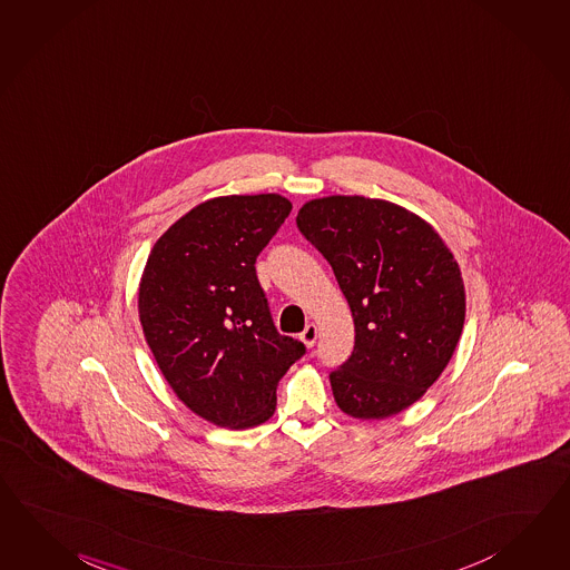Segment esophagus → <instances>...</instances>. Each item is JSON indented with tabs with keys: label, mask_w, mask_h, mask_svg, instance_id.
<instances>
[{
	"label": "esophagus",
	"mask_w": 570,
	"mask_h": 570,
	"mask_svg": "<svg viewBox=\"0 0 570 570\" xmlns=\"http://www.w3.org/2000/svg\"><path fill=\"white\" fill-rule=\"evenodd\" d=\"M299 338L304 341V344L307 346V348H312V346L316 344V338H318V326H316V324H307Z\"/></svg>",
	"instance_id": "1"
}]
</instances>
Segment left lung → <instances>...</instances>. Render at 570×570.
<instances>
[{
    "instance_id": "obj_1",
    "label": "left lung",
    "mask_w": 570,
    "mask_h": 570,
    "mask_svg": "<svg viewBox=\"0 0 570 570\" xmlns=\"http://www.w3.org/2000/svg\"><path fill=\"white\" fill-rule=\"evenodd\" d=\"M297 227L331 263L353 322L351 357L331 373L341 411L385 419L409 409L448 367L462 336V273L419 215L365 197L305 203Z\"/></svg>"
}]
</instances>
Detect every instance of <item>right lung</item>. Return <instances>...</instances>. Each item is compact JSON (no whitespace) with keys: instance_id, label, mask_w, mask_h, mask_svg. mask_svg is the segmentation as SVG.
<instances>
[{"instance_id":"add662e5","label":"right lung","mask_w":570,"mask_h":570,"mask_svg":"<svg viewBox=\"0 0 570 570\" xmlns=\"http://www.w3.org/2000/svg\"><path fill=\"white\" fill-rule=\"evenodd\" d=\"M292 213L281 195L205 200L154 244L139 320L159 371L200 419L248 429L277 406L278 380L304 343L278 334L256 258Z\"/></svg>"}]
</instances>
